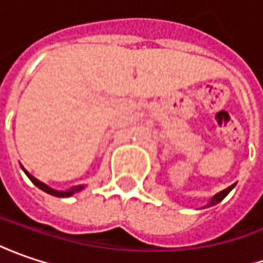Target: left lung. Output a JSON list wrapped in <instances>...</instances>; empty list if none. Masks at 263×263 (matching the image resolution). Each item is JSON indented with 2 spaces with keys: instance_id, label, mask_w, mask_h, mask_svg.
<instances>
[{
  "instance_id": "left-lung-1",
  "label": "left lung",
  "mask_w": 263,
  "mask_h": 263,
  "mask_svg": "<svg viewBox=\"0 0 263 263\" xmlns=\"http://www.w3.org/2000/svg\"><path fill=\"white\" fill-rule=\"evenodd\" d=\"M234 187H235V184H233L231 187H228V189H225V190H223V191H221V193H218V194H215V196L212 197L211 201H209V204H208V206H213V204H216V203H219V201H222V200L225 199V197H227V194H228V193H230L231 190L234 189Z\"/></svg>"
}]
</instances>
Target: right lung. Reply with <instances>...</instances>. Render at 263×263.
Returning <instances> with one entry per match:
<instances>
[{"label": "right lung", "mask_w": 263, "mask_h": 263, "mask_svg": "<svg viewBox=\"0 0 263 263\" xmlns=\"http://www.w3.org/2000/svg\"><path fill=\"white\" fill-rule=\"evenodd\" d=\"M25 174L28 175V178L38 187V189H41L42 191H45V193H48V194H51V196H55V197H70L72 194H74V193H78V191H81V190L84 189V185H78V187H72V189L66 190V191H57V190H52L50 189L48 185H45L44 182H41V181H38L35 177H32L29 172H26L25 171Z\"/></svg>", "instance_id": "right-lung-1"}]
</instances>
